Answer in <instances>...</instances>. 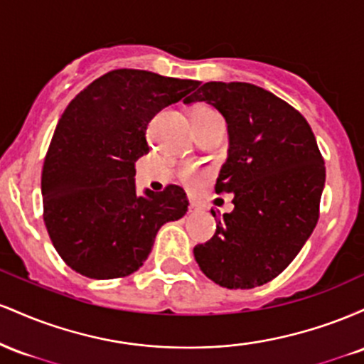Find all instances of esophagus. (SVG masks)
<instances>
[{"label": "esophagus", "mask_w": 364, "mask_h": 364, "mask_svg": "<svg viewBox=\"0 0 364 364\" xmlns=\"http://www.w3.org/2000/svg\"><path fill=\"white\" fill-rule=\"evenodd\" d=\"M198 210H200L198 205H196V203H193V202H191L190 207H188V212H190V214H195V212H198Z\"/></svg>", "instance_id": "1"}]
</instances>
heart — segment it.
I'll return each mask as SVG.
<instances>
[{"mask_svg": "<svg viewBox=\"0 0 364 364\" xmlns=\"http://www.w3.org/2000/svg\"><path fill=\"white\" fill-rule=\"evenodd\" d=\"M214 116H219V114H217V111L212 109L210 106H198V107H195V111H193V121L214 118ZM181 179L188 188L195 190V188H198L200 185H202L203 176L202 174L195 173V171H183Z\"/></svg>", "mask_w": 364, "mask_h": 364, "instance_id": "obj_1", "label": "heart"}]
</instances>
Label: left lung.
Wrapping results in <instances>:
<instances>
[{
    "instance_id": "1",
    "label": "left lung",
    "mask_w": 364,
    "mask_h": 364,
    "mask_svg": "<svg viewBox=\"0 0 364 364\" xmlns=\"http://www.w3.org/2000/svg\"><path fill=\"white\" fill-rule=\"evenodd\" d=\"M200 101L228 123L229 156L215 193H235V210L224 214L212 240L195 246V260L219 286L252 289L277 277L315 229L325 162L308 121L272 92L207 82L185 99Z\"/></svg>"
}]
</instances>
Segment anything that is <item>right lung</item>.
Wrapping results in <instances>:
<instances>
[{"label":"right lung","mask_w":364,"mask_h":364,"mask_svg":"<svg viewBox=\"0 0 364 364\" xmlns=\"http://www.w3.org/2000/svg\"><path fill=\"white\" fill-rule=\"evenodd\" d=\"M200 82L145 70H112L66 106L44 159V224L53 246L89 279L127 277L147 260L159 229L186 214L183 188L136 195L135 162L162 107Z\"/></svg>","instance_id":"right-lung-1"}]
</instances>
